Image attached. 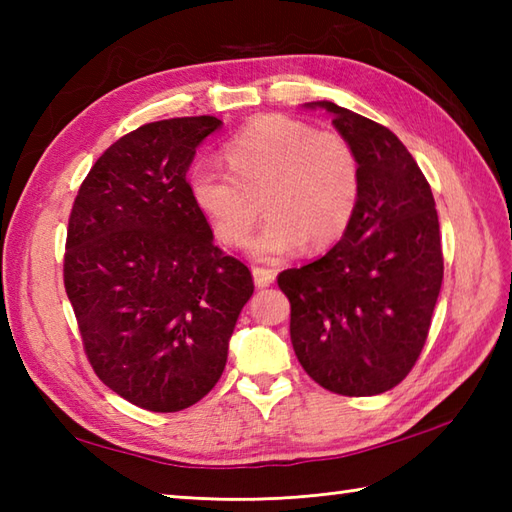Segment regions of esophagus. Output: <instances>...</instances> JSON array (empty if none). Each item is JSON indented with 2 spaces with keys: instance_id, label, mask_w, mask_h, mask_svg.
Wrapping results in <instances>:
<instances>
[{
  "instance_id": "34e87169",
  "label": "esophagus",
  "mask_w": 512,
  "mask_h": 512,
  "mask_svg": "<svg viewBox=\"0 0 512 512\" xmlns=\"http://www.w3.org/2000/svg\"><path fill=\"white\" fill-rule=\"evenodd\" d=\"M253 279H255V286L257 288H268V286H273L275 284V279H277V273L275 270H270V268H253Z\"/></svg>"
}]
</instances>
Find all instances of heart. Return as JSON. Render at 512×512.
<instances>
[{"instance_id":"b5f03b06","label":"heart","mask_w":512,"mask_h":512,"mask_svg":"<svg viewBox=\"0 0 512 512\" xmlns=\"http://www.w3.org/2000/svg\"><path fill=\"white\" fill-rule=\"evenodd\" d=\"M228 171L195 165L189 198L224 244L246 242L259 215L268 222L248 242L259 262L303 246L330 248L347 233L361 200V162L350 140L288 116H259L224 147Z\"/></svg>"}]
</instances>
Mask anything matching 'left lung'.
Masks as SVG:
<instances>
[{
    "mask_svg": "<svg viewBox=\"0 0 512 512\" xmlns=\"http://www.w3.org/2000/svg\"><path fill=\"white\" fill-rule=\"evenodd\" d=\"M303 107L328 112L350 140L361 200L339 244L279 275L290 341L314 383L341 396H376L411 372L427 341L444 273L436 200L387 127L332 101Z\"/></svg>",
    "mask_w": 512,
    "mask_h": 512,
    "instance_id": "obj_1",
    "label": "left lung"
}]
</instances>
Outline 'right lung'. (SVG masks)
<instances>
[{"label": "right lung", "mask_w": 512, "mask_h": 512, "mask_svg": "<svg viewBox=\"0 0 512 512\" xmlns=\"http://www.w3.org/2000/svg\"><path fill=\"white\" fill-rule=\"evenodd\" d=\"M215 116L156 121L94 162L76 195L63 281L96 376L136 407L171 413L220 380L250 270L213 244L187 171Z\"/></svg>", "instance_id": "obj_1"}]
</instances>
